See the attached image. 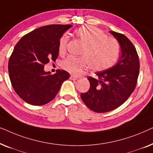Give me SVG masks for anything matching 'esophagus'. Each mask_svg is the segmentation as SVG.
<instances>
[{
  "label": "esophagus",
  "instance_id": "1",
  "mask_svg": "<svg viewBox=\"0 0 153 153\" xmlns=\"http://www.w3.org/2000/svg\"><path fill=\"white\" fill-rule=\"evenodd\" d=\"M70 79H71V80L74 81V80H76V79L78 78H77V76H74V75H71Z\"/></svg>",
  "mask_w": 153,
  "mask_h": 153
}]
</instances>
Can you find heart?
Returning <instances> with one entry per match:
<instances>
[{
  "label": "heart",
  "mask_w": 153,
  "mask_h": 153,
  "mask_svg": "<svg viewBox=\"0 0 153 153\" xmlns=\"http://www.w3.org/2000/svg\"><path fill=\"white\" fill-rule=\"evenodd\" d=\"M75 35L84 45L81 54L83 56H70L61 62L62 68L72 74L79 75L89 65L95 71L106 70L114 64L119 55V46L116 39L107 37L97 27L85 26L76 29ZM69 37L62 35L58 42V52L65 53Z\"/></svg>",
  "instance_id": "obj_1"
}]
</instances>
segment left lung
<instances>
[{
	"instance_id": "left-lung-1",
	"label": "left lung",
	"mask_w": 153,
	"mask_h": 153,
	"mask_svg": "<svg viewBox=\"0 0 153 153\" xmlns=\"http://www.w3.org/2000/svg\"><path fill=\"white\" fill-rule=\"evenodd\" d=\"M109 33L120 45V59L111 68L96 72L97 79L88 77L91 87L81 94L85 105L97 113L111 111L122 105L133 93L139 73V56L133 44L124 35Z\"/></svg>"
}]
</instances>
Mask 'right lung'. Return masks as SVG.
Instances as JSON below:
<instances>
[{
    "label": "right lung",
    "instance_id": "add662e5",
    "mask_svg": "<svg viewBox=\"0 0 153 153\" xmlns=\"http://www.w3.org/2000/svg\"><path fill=\"white\" fill-rule=\"evenodd\" d=\"M72 25H49L28 33L14 47L8 63L9 76L16 94L31 105L40 106L54 99L70 74L58 70L51 74L44 70L49 60L58 56V42Z\"/></svg>",
    "mask_w": 153,
    "mask_h": 153
}]
</instances>
